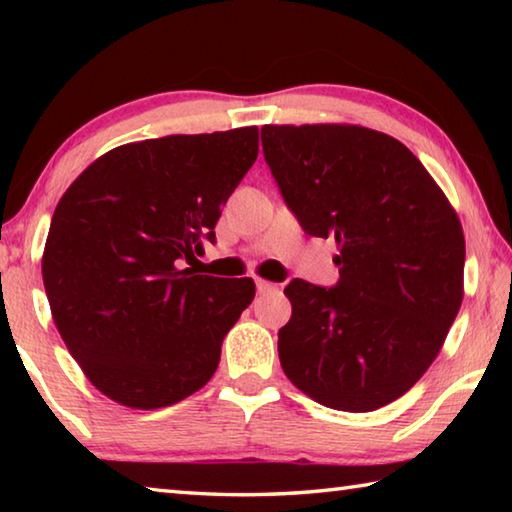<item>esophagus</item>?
Segmentation results:
<instances>
[{"label":"esophagus","instance_id":"1","mask_svg":"<svg viewBox=\"0 0 512 512\" xmlns=\"http://www.w3.org/2000/svg\"><path fill=\"white\" fill-rule=\"evenodd\" d=\"M277 291V284L266 282V280H257V293H271Z\"/></svg>","mask_w":512,"mask_h":512}]
</instances>
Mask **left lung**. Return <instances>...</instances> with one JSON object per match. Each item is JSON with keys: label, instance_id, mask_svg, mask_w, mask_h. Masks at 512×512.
<instances>
[{"label": "left lung", "instance_id": "1", "mask_svg": "<svg viewBox=\"0 0 512 512\" xmlns=\"http://www.w3.org/2000/svg\"><path fill=\"white\" fill-rule=\"evenodd\" d=\"M262 146L302 230L339 246L336 287L284 289V375L327 409H381L427 372L461 309L458 214L422 162L372 128L268 124Z\"/></svg>", "mask_w": 512, "mask_h": 512}]
</instances>
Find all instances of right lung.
Returning a JSON list of instances; mask_svg holds the SVG:
<instances>
[{"label":"right lung","instance_id":"1","mask_svg":"<svg viewBox=\"0 0 512 512\" xmlns=\"http://www.w3.org/2000/svg\"><path fill=\"white\" fill-rule=\"evenodd\" d=\"M259 128L167 135L94 160L60 198L42 255L51 316L99 391L162 409L212 379L221 343L255 298L250 277L194 275Z\"/></svg>","mask_w":512,"mask_h":512}]
</instances>
